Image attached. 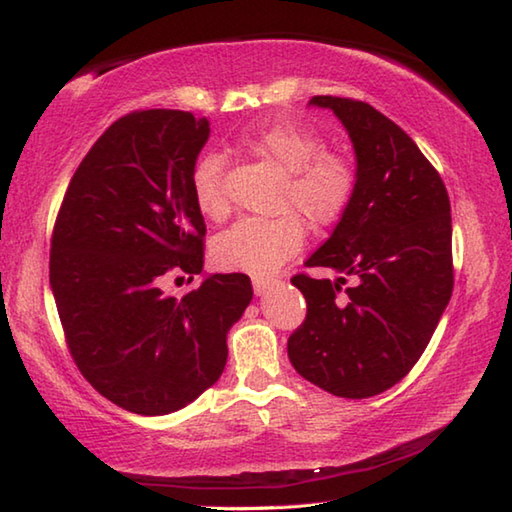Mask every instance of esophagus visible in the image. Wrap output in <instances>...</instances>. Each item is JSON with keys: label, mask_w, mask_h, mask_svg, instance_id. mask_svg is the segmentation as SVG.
<instances>
[{"label": "esophagus", "mask_w": 512, "mask_h": 512, "mask_svg": "<svg viewBox=\"0 0 512 512\" xmlns=\"http://www.w3.org/2000/svg\"><path fill=\"white\" fill-rule=\"evenodd\" d=\"M273 280H268V277H253V291L255 295H264L268 288H271Z\"/></svg>", "instance_id": "34e87169"}]
</instances>
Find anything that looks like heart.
Returning <instances> with one entry per match:
<instances>
[{
    "mask_svg": "<svg viewBox=\"0 0 512 512\" xmlns=\"http://www.w3.org/2000/svg\"><path fill=\"white\" fill-rule=\"evenodd\" d=\"M241 147L286 172L280 208L291 212L277 219H239L212 241L210 253L221 271L268 275L304 244V221L294 212L300 211L315 228L338 224L351 206L358 176L345 156L324 152L318 134L291 120L241 136ZM221 172L224 159L219 154L201 156L192 172L194 203L208 217L226 212Z\"/></svg>",
    "mask_w": 512,
    "mask_h": 512,
    "instance_id": "1",
    "label": "heart"
}]
</instances>
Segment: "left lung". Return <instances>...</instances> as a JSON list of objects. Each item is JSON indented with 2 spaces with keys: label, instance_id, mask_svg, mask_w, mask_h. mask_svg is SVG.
I'll list each match as a JSON object with an SVG mask.
<instances>
[{
  "label": "left lung",
  "instance_id": "8db88e82",
  "mask_svg": "<svg viewBox=\"0 0 512 512\" xmlns=\"http://www.w3.org/2000/svg\"><path fill=\"white\" fill-rule=\"evenodd\" d=\"M347 127L358 185L331 237L306 259L338 280L295 275L306 318L288 338L297 374L342 398H369L410 374L454 286L450 197L434 165L367 102L313 96Z\"/></svg>",
  "mask_w": 512,
  "mask_h": 512
}]
</instances>
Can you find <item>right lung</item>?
Returning a JSON list of instances; mask_svg holds the SVG:
<instances>
[{
  "label": "right lung",
  "mask_w": 512,
  "mask_h": 512,
  "mask_svg": "<svg viewBox=\"0 0 512 512\" xmlns=\"http://www.w3.org/2000/svg\"><path fill=\"white\" fill-rule=\"evenodd\" d=\"M208 136V118L190 111L118 118L78 165L53 226L49 280L71 358L134 414L176 412L215 385L228 331L253 300L241 273L163 293L170 273L203 271L192 172Z\"/></svg>",
  "instance_id": "right-lung-1"
}]
</instances>
